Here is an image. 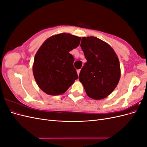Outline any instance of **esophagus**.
I'll use <instances>...</instances> for the list:
<instances>
[{
    "mask_svg": "<svg viewBox=\"0 0 147 147\" xmlns=\"http://www.w3.org/2000/svg\"><path fill=\"white\" fill-rule=\"evenodd\" d=\"M77 74H78V75H79V74H80V69L77 70Z\"/></svg>",
    "mask_w": 147,
    "mask_h": 147,
    "instance_id": "esophagus-1",
    "label": "esophagus"
}]
</instances>
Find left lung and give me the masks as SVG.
I'll return each instance as SVG.
<instances>
[{
	"mask_svg": "<svg viewBox=\"0 0 147 147\" xmlns=\"http://www.w3.org/2000/svg\"><path fill=\"white\" fill-rule=\"evenodd\" d=\"M80 47L87 60L79 74L86 94L99 100L117 87L121 71L118 57L108 43L95 37H83Z\"/></svg>",
	"mask_w": 147,
	"mask_h": 147,
	"instance_id": "obj_1",
	"label": "left lung"
}]
</instances>
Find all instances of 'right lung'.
I'll list each match as a JSON object with an SVG mask.
<instances>
[{
  "mask_svg": "<svg viewBox=\"0 0 147 147\" xmlns=\"http://www.w3.org/2000/svg\"><path fill=\"white\" fill-rule=\"evenodd\" d=\"M81 37L59 34L48 38L34 57L33 74L37 85L47 94H63L78 79L70 51L77 48Z\"/></svg>",
  "mask_w": 147,
  "mask_h": 147,
  "instance_id": "right-lung-1",
  "label": "right lung"
}]
</instances>
